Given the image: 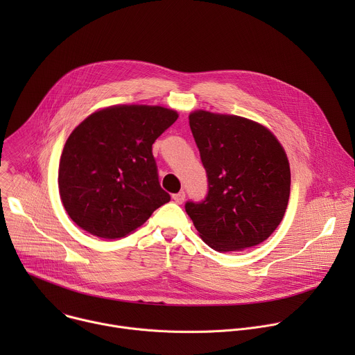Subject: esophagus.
Instances as JSON below:
<instances>
[{"label": "esophagus", "instance_id": "1", "mask_svg": "<svg viewBox=\"0 0 355 355\" xmlns=\"http://www.w3.org/2000/svg\"><path fill=\"white\" fill-rule=\"evenodd\" d=\"M173 199L175 200V204H182L184 202V199H185V192L184 191H180V192H177V193H174L173 195Z\"/></svg>", "mask_w": 355, "mask_h": 355}]
</instances>
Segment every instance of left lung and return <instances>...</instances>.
I'll return each instance as SVG.
<instances>
[{
  "label": "left lung",
  "instance_id": "left-lung-1",
  "mask_svg": "<svg viewBox=\"0 0 355 355\" xmlns=\"http://www.w3.org/2000/svg\"><path fill=\"white\" fill-rule=\"evenodd\" d=\"M208 192L187 200L199 236L216 251L257 245L281 223L291 191L285 151L264 126L233 115H189Z\"/></svg>",
  "mask_w": 355,
  "mask_h": 355
}]
</instances>
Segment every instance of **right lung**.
<instances>
[{"mask_svg": "<svg viewBox=\"0 0 355 355\" xmlns=\"http://www.w3.org/2000/svg\"><path fill=\"white\" fill-rule=\"evenodd\" d=\"M178 118L162 107L98 111L69 136L59 191L69 216L103 239H121L171 199L159 181L153 143Z\"/></svg>", "mask_w": 355, "mask_h": 355, "instance_id": "add662e5", "label": "right lung"}]
</instances>
